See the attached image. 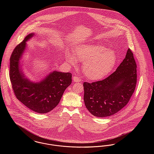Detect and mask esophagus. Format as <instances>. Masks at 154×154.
I'll return each mask as SVG.
<instances>
[{"label": "esophagus", "mask_w": 154, "mask_h": 154, "mask_svg": "<svg viewBox=\"0 0 154 154\" xmlns=\"http://www.w3.org/2000/svg\"><path fill=\"white\" fill-rule=\"evenodd\" d=\"M73 79L74 81L76 82H79L81 81V80L78 77H77V76H74Z\"/></svg>", "instance_id": "1"}]
</instances>
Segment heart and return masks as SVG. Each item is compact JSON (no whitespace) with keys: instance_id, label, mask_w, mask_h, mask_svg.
Here are the masks:
<instances>
[{"instance_id":"b5f03b06","label":"heart","mask_w":154,"mask_h":154,"mask_svg":"<svg viewBox=\"0 0 154 154\" xmlns=\"http://www.w3.org/2000/svg\"><path fill=\"white\" fill-rule=\"evenodd\" d=\"M67 62L72 66L77 65V60L83 62L82 71L91 80H99L110 73L117 61V56L112 50L102 44H82L75 47L74 55L66 52Z\"/></svg>"}]
</instances>
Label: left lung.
Wrapping results in <instances>:
<instances>
[{
    "label": "left lung",
    "mask_w": 154,
    "mask_h": 154,
    "mask_svg": "<svg viewBox=\"0 0 154 154\" xmlns=\"http://www.w3.org/2000/svg\"><path fill=\"white\" fill-rule=\"evenodd\" d=\"M136 68L133 54L129 48L123 61L108 77L84 82V100L88 111L97 117H107L124 108L135 90Z\"/></svg>",
    "instance_id": "obj_1"
}]
</instances>
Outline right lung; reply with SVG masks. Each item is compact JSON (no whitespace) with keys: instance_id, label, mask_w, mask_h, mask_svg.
Instances as JSON below:
<instances>
[{"instance_id":"1","label":"right lung","mask_w":154,"mask_h":154,"mask_svg":"<svg viewBox=\"0 0 154 154\" xmlns=\"http://www.w3.org/2000/svg\"><path fill=\"white\" fill-rule=\"evenodd\" d=\"M34 35L29 34L15 48L10 57L9 75L17 98L30 110L44 114L58 104L64 91L72 83V74L54 71L39 82H33L25 78L20 60L26 42Z\"/></svg>"}]
</instances>
